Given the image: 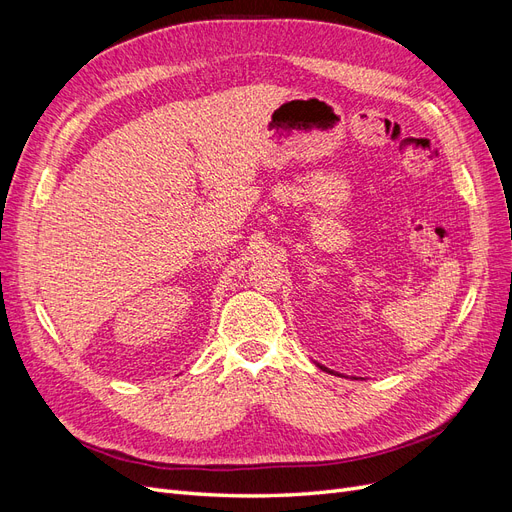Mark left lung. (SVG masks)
Here are the masks:
<instances>
[{
  "label": "left lung",
  "instance_id": "1",
  "mask_svg": "<svg viewBox=\"0 0 512 512\" xmlns=\"http://www.w3.org/2000/svg\"><path fill=\"white\" fill-rule=\"evenodd\" d=\"M318 367H320V369H322V371H327V374H335V371H331V369H329V367H324V365H318ZM337 376H339V374H337Z\"/></svg>",
  "mask_w": 512,
  "mask_h": 512
}]
</instances>
